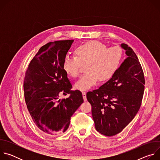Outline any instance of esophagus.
<instances>
[{
  "mask_svg": "<svg viewBox=\"0 0 160 160\" xmlns=\"http://www.w3.org/2000/svg\"><path fill=\"white\" fill-rule=\"evenodd\" d=\"M82 96H83V98L84 101H87V97H86V92H82Z\"/></svg>",
  "mask_w": 160,
  "mask_h": 160,
  "instance_id": "34e87169",
  "label": "esophagus"
}]
</instances>
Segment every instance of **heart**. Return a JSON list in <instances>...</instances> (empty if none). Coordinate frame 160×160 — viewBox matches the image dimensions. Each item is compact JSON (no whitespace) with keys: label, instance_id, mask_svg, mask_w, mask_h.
Masks as SVG:
<instances>
[{"label":"heart","instance_id":"b5f03b06","mask_svg":"<svg viewBox=\"0 0 160 160\" xmlns=\"http://www.w3.org/2000/svg\"><path fill=\"white\" fill-rule=\"evenodd\" d=\"M75 57L66 56L62 62L65 73L72 78L78 77L82 66L87 73L75 84V88L83 91L95 85L98 81L106 82L117 72L122 61L123 51L119 46L107 48L99 41L87 42L75 50Z\"/></svg>","mask_w":160,"mask_h":160}]
</instances>
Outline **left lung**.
Segmentation results:
<instances>
[{
    "instance_id": "8db88e82",
    "label": "left lung",
    "mask_w": 160,
    "mask_h": 160,
    "mask_svg": "<svg viewBox=\"0 0 160 160\" xmlns=\"http://www.w3.org/2000/svg\"><path fill=\"white\" fill-rule=\"evenodd\" d=\"M127 58L114 76L99 89L87 93L98 132L106 136L121 132L140 109L145 79L142 66L133 51L122 43Z\"/></svg>"
}]
</instances>
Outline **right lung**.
I'll return each instance as SVG.
<instances>
[{
  "instance_id": "add662e5",
  "label": "right lung",
  "mask_w": 160,
  "mask_h": 160,
  "mask_svg": "<svg viewBox=\"0 0 160 160\" xmlns=\"http://www.w3.org/2000/svg\"><path fill=\"white\" fill-rule=\"evenodd\" d=\"M73 40L49 42L38 51L25 73L23 88L30 116L39 129L49 135L64 132L70 119L83 102L80 90L72 85L62 68V62ZM69 98L58 99L60 95Z\"/></svg>"
}]
</instances>
